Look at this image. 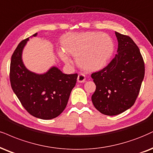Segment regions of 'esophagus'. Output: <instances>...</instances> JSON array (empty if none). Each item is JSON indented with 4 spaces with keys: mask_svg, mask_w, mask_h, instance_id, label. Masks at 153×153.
I'll use <instances>...</instances> for the list:
<instances>
[{
    "mask_svg": "<svg viewBox=\"0 0 153 153\" xmlns=\"http://www.w3.org/2000/svg\"><path fill=\"white\" fill-rule=\"evenodd\" d=\"M86 80V76L85 75L82 74H79L78 75V77H77V82L79 83H82V82H84Z\"/></svg>",
    "mask_w": 153,
    "mask_h": 153,
    "instance_id": "esophagus-1",
    "label": "esophagus"
}]
</instances>
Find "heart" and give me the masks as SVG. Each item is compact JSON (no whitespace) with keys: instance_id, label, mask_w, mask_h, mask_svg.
Masks as SVG:
<instances>
[{"instance_id":"1","label":"heart","mask_w":153,"mask_h":153,"mask_svg":"<svg viewBox=\"0 0 153 153\" xmlns=\"http://www.w3.org/2000/svg\"><path fill=\"white\" fill-rule=\"evenodd\" d=\"M62 45L65 52L74 56L78 65L87 71H97L104 68L114 51L111 37L96 32L68 33L62 37ZM61 56L67 63L71 62L64 53Z\"/></svg>"}]
</instances>
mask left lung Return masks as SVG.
Returning <instances> with one entry per match:
<instances>
[{"label":"left lung","mask_w":153,"mask_h":153,"mask_svg":"<svg viewBox=\"0 0 153 153\" xmlns=\"http://www.w3.org/2000/svg\"><path fill=\"white\" fill-rule=\"evenodd\" d=\"M115 34L118 54L105 68L91 74L97 86L92 103L107 116L121 114L134 104L145 75L144 62L136 44L127 35Z\"/></svg>","instance_id":"1"}]
</instances>
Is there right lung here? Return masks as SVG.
Returning <instances> with one entry per match:
<instances>
[{"mask_svg": "<svg viewBox=\"0 0 153 153\" xmlns=\"http://www.w3.org/2000/svg\"><path fill=\"white\" fill-rule=\"evenodd\" d=\"M28 40L29 37L19 43L11 57V87L30 114L40 119H52L67 106L78 74H66L56 67H52L44 74L28 70L22 59V51Z\"/></svg>", "mask_w": 153, "mask_h": 153, "instance_id": "right-lung-1", "label": "right lung"}]
</instances>
